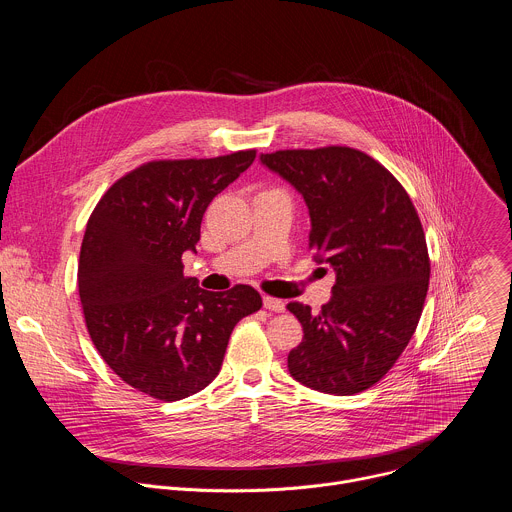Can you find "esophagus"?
Here are the masks:
<instances>
[{
  "mask_svg": "<svg viewBox=\"0 0 512 512\" xmlns=\"http://www.w3.org/2000/svg\"><path fill=\"white\" fill-rule=\"evenodd\" d=\"M263 306L271 312H283L285 310V302L283 300H277V298H269V296H263Z\"/></svg>",
  "mask_w": 512,
  "mask_h": 512,
  "instance_id": "34e87169",
  "label": "esophagus"
}]
</instances>
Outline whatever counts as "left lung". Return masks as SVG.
I'll return each instance as SVG.
<instances>
[{"mask_svg":"<svg viewBox=\"0 0 512 512\" xmlns=\"http://www.w3.org/2000/svg\"><path fill=\"white\" fill-rule=\"evenodd\" d=\"M259 162L302 194L314 259L336 273L320 312L287 306L304 328L287 356L289 375L330 395L369 389L409 344L427 296L429 257L415 206L387 168L358 150H283Z\"/></svg>","mask_w":512,"mask_h":512,"instance_id":"left-lung-1","label":"left lung"}]
</instances>
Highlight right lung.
Masks as SVG:
<instances>
[{
	"label": "right lung",
	"instance_id": "1",
	"mask_svg": "<svg viewBox=\"0 0 512 512\" xmlns=\"http://www.w3.org/2000/svg\"><path fill=\"white\" fill-rule=\"evenodd\" d=\"M253 160L255 150L150 162L117 180L89 218L79 261L87 330L109 369L154 399L212 383L235 324L263 306L251 285L212 294L182 265L210 200Z\"/></svg>",
	"mask_w": 512,
	"mask_h": 512
}]
</instances>
